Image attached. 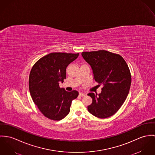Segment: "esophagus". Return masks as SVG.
I'll return each mask as SVG.
<instances>
[{"instance_id": "esophagus-1", "label": "esophagus", "mask_w": 155, "mask_h": 155, "mask_svg": "<svg viewBox=\"0 0 155 155\" xmlns=\"http://www.w3.org/2000/svg\"><path fill=\"white\" fill-rule=\"evenodd\" d=\"M79 95H80V96H86V94H85V93H80Z\"/></svg>"}]
</instances>
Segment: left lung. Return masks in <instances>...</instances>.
Returning a JSON list of instances; mask_svg holds the SVG:
<instances>
[{
  "label": "left lung",
  "mask_w": 155,
  "mask_h": 155,
  "mask_svg": "<svg viewBox=\"0 0 155 155\" xmlns=\"http://www.w3.org/2000/svg\"><path fill=\"white\" fill-rule=\"evenodd\" d=\"M81 55L91 68L93 79L103 86L100 94H87L93 101L88 110L99 118L111 117L128 94L131 83L129 68L120 54L106 51L82 52Z\"/></svg>",
  "instance_id": "1"
}]
</instances>
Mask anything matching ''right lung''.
Here are the masks:
<instances>
[{
    "label": "right lung",
    "mask_w": 155,
    "mask_h": 155,
    "mask_svg": "<svg viewBox=\"0 0 155 155\" xmlns=\"http://www.w3.org/2000/svg\"><path fill=\"white\" fill-rule=\"evenodd\" d=\"M79 53H51L40 59L31 70L29 90L34 103L44 116L52 120L65 118L72 101L78 96L77 90L67 91L59 87L66 79V69Z\"/></svg>",
    "instance_id": "1"
}]
</instances>
